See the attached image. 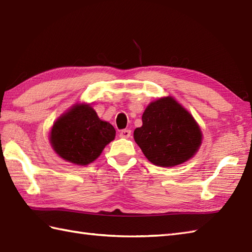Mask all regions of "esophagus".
<instances>
[{
	"label": "esophagus",
	"instance_id": "obj_1",
	"mask_svg": "<svg viewBox=\"0 0 252 252\" xmlns=\"http://www.w3.org/2000/svg\"><path fill=\"white\" fill-rule=\"evenodd\" d=\"M131 136V130H122L120 132V137H123V138H129Z\"/></svg>",
	"mask_w": 252,
	"mask_h": 252
}]
</instances>
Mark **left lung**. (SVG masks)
<instances>
[{"label": "left lung", "mask_w": 252, "mask_h": 252, "mask_svg": "<svg viewBox=\"0 0 252 252\" xmlns=\"http://www.w3.org/2000/svg\"><path fill=\"white\" fill-rule=\"evenodd\" d=\"M134 130V140L149 161L158 167H175L189 161L202 143L199 125L172 96L152 101Z\"/></svg>", "instance_id": "1"}]
</instances>
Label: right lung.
Masks as SVG:
<instances>
[{"mask_svg":"<svg viewBox=\"0 0 252 252\" xmlns=\"http://www.w3.org/2000/svg\"><path fill=\"white\" fill-rule=\"evenodd\" d=\"M115 136V127L100 120L91 104L80 103L57 118L51 127L50 143L63 160L87 165L100 156Z\"/></svg>","mask_w":252,"mask_h":252,"instance_id":"add662e5","label":"right lung"}]
</instances>
